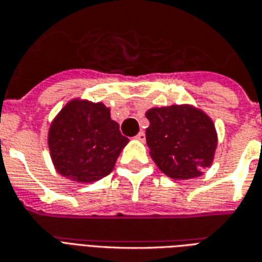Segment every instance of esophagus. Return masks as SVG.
<instances>
[{"mask_svg":"<svg viewBox=\"0 0 262 262\" xmlns=\"http://www.w3.org/2000/svg\"><path fill=\"white\" fill-rule=\"evenodd\" d=\"M136 140H139V142H144V140H146V135H144V132L140 130L139 133H137Z\"/></svg>","mask_w":262,"mask_h":262,"instance_id":"34e87169","label":"esophagus"}]
</instances>
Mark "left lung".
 Returning a JSON list of instances; mask_svg holds the SVG:
<instances>
[{"label":"left lung","mask_w":262,"mask_h":262,"mask_svg":"<svg viewBox=\"0 0 262 262\" xmlns=\"http://www.w3.org/2000/svg\"><path fill=\"white\" fill-rule=\"evenodd\" d=\"M148 153L165 176L191 180L212 165L217 132L212 118L191 103L156 106L146 112Z\"/></svg>","instance_id":"1"}]
</instances>
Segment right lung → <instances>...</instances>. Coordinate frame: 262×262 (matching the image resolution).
Returning a JSON list of instances; mask_svg holds the SVG:
<instances>
[{"label":"right lung","instance_id":"obj_1","mask_svg":"<svg viewBox=\"0 0 262 262\" xmlns=\"http://www.w3.org/2000/svg\"><path fill=\"white\" fill-rule=\"evenodd\" d=\"M129 139L120 135L111 108L102 102L73 98L50 123L48 146L60 176L90 184L114 170Z\"/></svg>","mask_w":262,"mask_h":262}]
</instances>
